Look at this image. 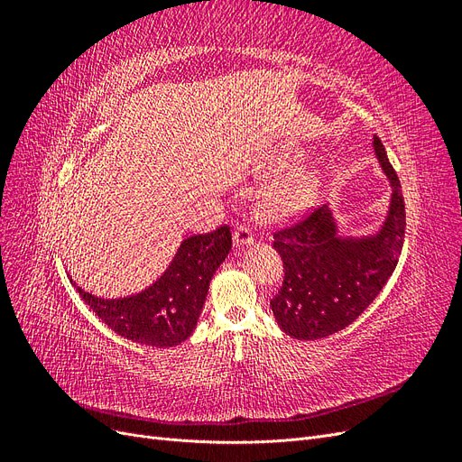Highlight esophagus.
Masks as SVG:
<instances>
[{"label": "esophagus", "mask_w": 462, "mask_h": 462, "mask_svg": "<svg viewBox=\"0 0 462 462\" xmlns=\"http://www.w3.org/2000/svg\"><path fill=\"white\" fill-rule=\"evenodd\" d=\"M233 239H235V245H239V246L253 245L254 243L253 229L245 226V223H239V226H236V229H235V233H233Z\"/></svg>", "instance_id": "1"}]
</instances>
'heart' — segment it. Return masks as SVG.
<instances>
[{"label": "heart", "mask_w": 462, "mask_h": 462, "mask_svg": "<svg viewBox=\"0 0 462 462\" xmlns=\"http://www.w3.org/2000/svg\"><path fill=\"white\" fill-rule=\"evenodd\" d=\"M297 163L295 153H289V156L282 158L277 162L279 167L289 170ZM318 190V177L310 171L299 173L292 177L287 183L279 185L273 189L268 197L263 200V212L270 216H295L306 206H310Z\"/></svg>", "instance_id": "heart-1"}]
</instances>
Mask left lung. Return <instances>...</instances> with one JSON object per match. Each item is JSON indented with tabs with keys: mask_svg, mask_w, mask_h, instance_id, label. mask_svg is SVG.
Returning a JSON list of instances; mask_svg holds the SVG:
<instances>
[{
	"mask_svg": "<svg viewBox=\"0 0 462 462\" xmlns=\"http://www.w3.org/2000/svg\"><path fill=\"white\" fill-rule=\"evenodd\" d=\"M374 150L393 189L380 233L341 239L326 204L273 233V248L283 260V285L270 306L277 326L291 337L314 341L345 329L380 295L397 268L407 227L404 199L377 136Z\"/></svg>",
	"mask_w": 462,
	"mask_h": 462,
	"instance_id": "left-lung-1",
	"label": "left lung"
}]
</instances>
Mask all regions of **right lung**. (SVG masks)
Wrapping results in <instances>:
<instances>
[{
	"label": "right lung",
	"instance_id": "obj_1",
	"mask_svg": "<svg viewBox=\"0 0 462 462\" xmlns=\"http://www.w3.org/2000/svg\"><path fill=\"white\" fill-rule=\"evenodd\" d=\"M229 250L231 231L221 226L180 243L170 268L138 295L100 299L80 287L77 291L90 310L121 337L148 346H173L190 337L197 328L209 282Z\"/></svg>",
	"mask_w": 462,
	"mask_h": 462
}]
</instances>
